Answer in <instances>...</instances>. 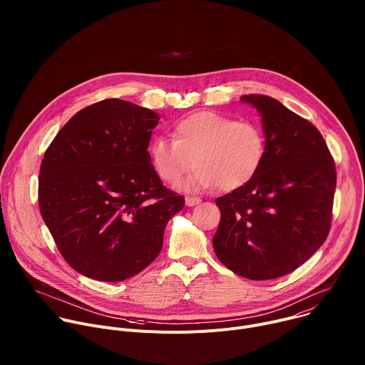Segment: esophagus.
<instances>
[{
  "label": "esophagus",
  "instance_id": "obj_1",
  "mask_svg": "<svg viewBox=\"0 0 365 365\" xmlns=\"http://www.w3.org/2000/svg\"><path fill=\"white\" fill-rule=\"evenodd\" d=\"M185 202H186L187 206H195V205L200 203V197H197V196H186Z\"/></svg>",
  "mask_w": 365,
  "mask_h": 365
}]
</instances>
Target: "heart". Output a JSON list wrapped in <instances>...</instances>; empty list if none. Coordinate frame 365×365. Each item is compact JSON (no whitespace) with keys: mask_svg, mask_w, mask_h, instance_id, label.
I'll return each mask as SVG.
<instances>
[{"mask_svg":"<svg viewBox=\"0 0 365 365\" xmlns=\"http://www.w3.org/2000/svg\"><path fill=\"white\" fill-rule=\"evenodd\" d=\"M266 135L252 121H237L218 113L203 111L178 121L173 140L155 138L150 160L158 176L176 186L196 166L189 189L230 192L247 185L262 169Z\"/></svg>","mask_w":365,"mask_h":365,"instance_id":"1","label":"heart"}]
</instances>
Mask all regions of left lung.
<instances>
[{
	"label": "left lung",
	"mask_w": 365,
	"mask_h": 365,
	"mask_svg": "<svg viewBox=\"0 0 365 365\" xmlns=\"http://www.w3.org/2000/svg\"><path fill=\"white\" fill-rule=\"evenodd\" d=\"M241 101L262 115L266 158L247 185L217 197L221 222L212 244L235 274L270 280L300 267L325 242L336 170L314 124L267 95Z\"/></svg>",
	"instance_id": "1"
}]
</instances>
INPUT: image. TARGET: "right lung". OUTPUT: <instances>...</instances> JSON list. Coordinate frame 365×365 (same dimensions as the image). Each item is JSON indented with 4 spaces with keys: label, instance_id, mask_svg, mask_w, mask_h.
Returning a JSON list of instances; mask_svg holds the SVG:
<instances>
[{
    "label": "right lung",
    "instance_id": "right-lung-1",
    "mask_svg": "<svg viewBox=\"0 0 365 365\" xmlns=\"http://www.w3.org/2000/svg\"><path fill=\"white\" fill-rule=\"evenodd\" d=\"M159 115L111 98L76 113L47 147L38 175L40 214L78 273L123 282L163 247L185 197L163 186L147 151Z\"/></svg>",
    "mask_w": 365,
    "mask_h": 365
}]
</instances>
